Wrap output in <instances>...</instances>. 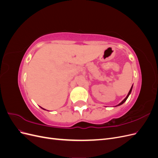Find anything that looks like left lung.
<instances>
[{"label": "left lung", "mask_w": 158, "mask_h": 158, "mask_svg": "<svg viewBox=\"0 0 158 158\" xmlns=\"http://www.w3.org/2000/svg\"><path fill=\"white\" fill-rule=\"evenodd\" d=\"M132 87H131V89H130V91H129V92H128V95H127V96L125 98V99H124L123 100V101L121 102V103H119L118 105H117V106H121V105H122L123 103H125V102H126V100L127 99V98H128V97L129 96V95H130L131 94V91H132Z\"/></svg>", "instance_id": "left-lung-1"}]
</instances>
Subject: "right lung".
<instances>
[{"label":"right lung","mask_w":158,"mask_h":158,"mask_svg":"<svg viewBox=\"0 0 158 158\" xmlns=\"http://www.w3.org/2000/svg\"><path fill=\"white\" fill-rule=\"evenodd\" d=\"M41 108H42V107H41Z\"/></svg>","instance_id":"obj_1"}]
</instances>
